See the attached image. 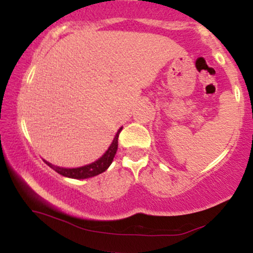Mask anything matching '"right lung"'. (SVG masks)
<instances>
[{"label": "right lung", "mask_w": 253, "mask_h": 253, "mask_svg": "<svg viewBox=\"0 0 253 253\" xmlns=\"http://www.w3.org/2000/svg\"><path fill=\"white\" fill-rule=\"evenodd\" d=\"M121 129L123 127L118 129L117 134H115L114 139H113L112 144L109 145L108 150L103 153L100 158L96 159L95 162L92 163L86 164V165H82V167H78V168H62V167H57V165L51 164L50 162L45 161L46 164L53 169L56 172L59 173L64 177H68V178H75V179H85V178H91V177L100 175L102 173L103 171H106L112 164L113 159H114L115 153L118 151V139H119V134H120Z\"/></svg>", "instance_id": "obj_1"}]
</instances>
